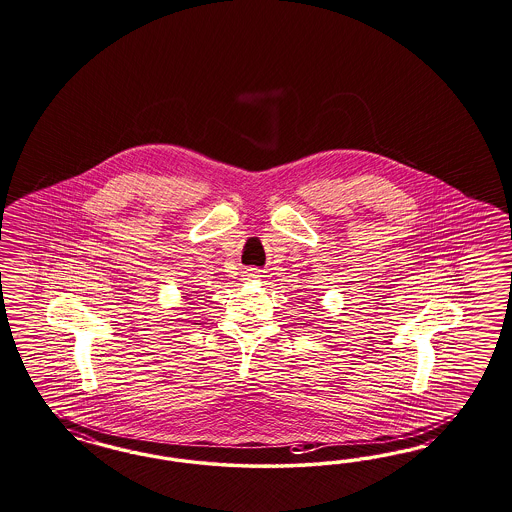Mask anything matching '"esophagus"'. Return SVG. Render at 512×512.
Here are the masks:
<instances>
[{
	"label": "esophagus",
	"instance_id": "1",
	"mask_svg": "<svg viewBox=\"0 0 512 512\" xmlns=\"http://www.w3.org/2000/svg\"><path fill=\"white\" fill-rule=\"evenodd\" d=\"M259 277H261V272L255 270V268H248V270L244 272V279H246V281H253V279H259Z\"/></svg>",
	"mask_w": 512,
	"mask_h": 512
}]
</instances>
